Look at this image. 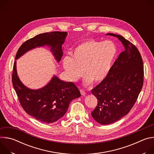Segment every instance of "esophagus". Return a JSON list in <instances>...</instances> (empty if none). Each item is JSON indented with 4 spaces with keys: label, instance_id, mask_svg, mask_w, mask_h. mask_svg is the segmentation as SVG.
<instances>
[{
    "label": "esophagus",
    "instance_id": "obj_1",
    "mask_svg": "<svg viewBox=\"0 0 154 154\" xmlns=\"http://www.w3.org/2000/svg\"><path fill=\"white\" fill-rule=\"evenodd\" d=\"M80 91L81 94H82V96H85V94H86V92H85L83 90H82V89H81Z\"/></svg>",
    "mask_w": 154,
    "mask_h": 154
}]
</instances>
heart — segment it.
<instances>
[{
	"label": "heart",
	"instance_id": "heart-1",
	"mask_svg": "<svg viewBox=\"0 0 154 154\" xmlns=\"http://www.w3.org/2000/svg\"><path fill=\"white\" fill-rule=\"evenodd\" d=\"M118 49L112 41L90 39L82 42L62 60L63 68L71 82L77 81L84 73V85L100 83L111 71ZM84 71L83 72L82 71Z\"/></svg>",
	"mask_w": 154,
	"mask_h": 154
}]
</instances>
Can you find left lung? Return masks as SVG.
Masks as SVG:
<instances>
[{
    "instance_id": "obj_1",
    "label": "left lung",
    "mask_w": 154,
    "mask_h": 154,
    "mask_svg": "<svg viewBox=\"0 0 154 154\" xmlns=\"http://www.w3.org/2000/svg\"><path fill=\"white\" fill-rule=\"evenodd\" d=\"M118 38L124 47L107 77L91 90L97 99L93 118L102 125L113 123L125 116L136 102L144 81V67L137 48L123 36Z\"/></svg>"
}]
</instances>
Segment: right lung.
<instances>
[{
    "mask_svg": "<svg viewBox=\"0 0 154 154\" xmlns=\"http://www.w3.org/2000/svg\"><path fill=\"white\" fill-rule=\"evenodd\" d=\"M67 35L65 32H52L36 35L21 45L15 57L12 83L20 105L28 115L45 123H53L61 119L66 113L70 102L81 96L80 91L73 82H64L55 75L41 88L30 89L17 75L16 60L33 49L48 46L58 63L63 54L62 45Z\"/></svg>",
    "mask_w": 154,
    "mask_h": 154,
    "instance_id": "1",
    "label": "right lung"
}]
</instances>
